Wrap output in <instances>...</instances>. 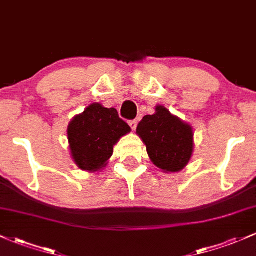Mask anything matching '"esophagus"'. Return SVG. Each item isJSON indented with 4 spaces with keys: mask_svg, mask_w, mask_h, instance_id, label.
<instances>
[{
    "mask_svg": "<svg viewBox=\"0 0 256 256\" xmlns=\"http://www.w3.org/2000/svg\"><path fill=\"white\" fill-rule=\"evenodd\" d=\"M136 124H138V122H136V120H129V126H130V128L133 129V130H136Z\"/></svg>",
    "mask_w": 256,
    "mask_h": 256,
    "instance_id": "34e87169",
    "label": "esophagus"
}]
</instances>
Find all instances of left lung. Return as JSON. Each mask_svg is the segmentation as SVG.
I'll use <instances>...</instances> for the list:
<instances>
[{
  "instance_id": "left-lung-1",
  "label": "left lung",
  "mask_w": 256,
  "mask_h": 256,
  "mask_svg": "<svg viewBox=\"0 0 256 256\" xmlns=\"http://www.w3.org/2000/svg\"><path fill=\"white\" fill-rule=\"evenodd\" d=\"M136 134L146 145L151 162L166 173L180 172L193 156V127L164 106L158 105L155 114L142 118Z\"/></svg>"
}]
</instances>
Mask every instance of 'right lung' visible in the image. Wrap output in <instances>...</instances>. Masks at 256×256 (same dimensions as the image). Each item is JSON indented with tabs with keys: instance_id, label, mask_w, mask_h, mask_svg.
<instances>
[{
	"instance_id": "right-lung-1",
	"label": "right lung",
	"mask_w": 256,
	"mask_h": 256,
	"mask_svg": "<svg viewBox=\"0 0 256 256\" xmlns=\"http://www.w3.org/2000/svg\"><path fill=\"white\" fill-rule=\"evenodd\" d=\"M130 130L116 108L92 104L68 124V144L74 164L82 171H100L111 158L114 145Z\"/></svg>"
}]
</instances>
